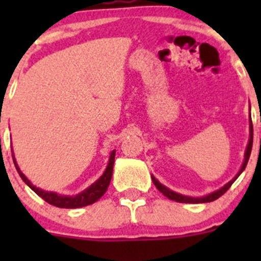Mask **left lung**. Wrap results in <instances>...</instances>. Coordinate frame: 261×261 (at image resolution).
<instances>
[{"instance_id":"1","label":"left lung","mask_w":261,"mask_h":261,"mask_svg":"<svg viewBox=\"0 0 261 261\" xmlns=\"http://www.w3.org/2000/svg\"><path fill=\"white\" fill-rule=\"evenodd\" d=\"M249 121H250V123H249V130H250L249 143H247L246 150H245L243 165H241V168H240V170H239V172H238V174H236L235 177H233L230 181H227V183H226L225 186L221 187L220 189H217V191L212 192V193L206 194V196H202V197H189V196H184V194L177 193V192L172 191V189H169V188H168V187L163 186V184L160 183V181L158 180L156 178L154 177V175H151L152 183L155 184V187H156V188L159 189V192H162V193L164 194L165 197H168V198L172 199V201L179 202V203H206V202H212V201H215V199H217L218 197L222 196V194L225 193V192L227 191V189L230 188L231 186H232L233 181L238 179L239 175H240L241 173L244 172L245 168H246V165H247V162H249V158H250V154H251V147H252V122H251V117H250Z\"/></svg>"}]
</instances>
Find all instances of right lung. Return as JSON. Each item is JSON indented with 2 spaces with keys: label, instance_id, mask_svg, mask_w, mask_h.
Returning <instances> with one entry per match:
<instances>
[{
  "label": "right lung",
  "instance_id": "right-lung-1",
  "mask_svg": "<svg viewBox=\"0 0 261 261\" xmlns=\"http://www.w3.org/2000/svg\"><path fill=\"white\" fill-rule=\"evenodd\" d=\"M115 154L116 150H112L111 155H110L109 164H107L106 170L103 172V174L98 178L94 183H92L88 188H86L84 191H82L81 193L75 194V196H63V194H58L57 192H48L44 191V189L38 188V187L34 186L30 180L26 178V175L18 168L16 159L14 156V152H12V159H14L15 167L18 175L21 177V179L25 181L39 197L44 199L48 203L53 204L55 207H59V208H80V207H86L89 204L94 203V202L98 201L105 193H106L107 188L110 186V181L112 178V170H114V163H115Z\"/></svg>",
  "mask_w": 261,
  "mask_h": 261
}]
</instances>
